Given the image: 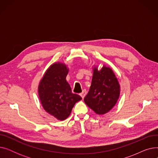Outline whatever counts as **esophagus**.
<instances>
[{"label": "esophagus", "mask_w": 158, "mask_h": 158, "mask_svg": "<svg viewBox=\"0 0 158 158\" xmlns=\"http://www.w3.org/2000/svg\"><path fill=\"white\" fill-rule=\"evenodd\" d=\"M86 94V89H84V90H82V92L79 95H81V97L82 98H83L85 97Z\"/></svg>", "instance_id": "34e87169"}]
</instances>
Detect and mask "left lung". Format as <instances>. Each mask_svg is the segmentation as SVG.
<instances>
[{
    "label": "left lung",
    "instance_id": "8db88e82",
    "mask_svg": "<svg viewBox=\"0 0 158 158\" xmlns=\"http://www.w3.org/2000/svg\"><path fill=\"white\" fill-rule=\"evenodd\" d=\"M120 91L117 79L111 69L103 66L100 71L95 69L92 85L84 101L97 114H103L117 103Z\"/></svg>",
    "mask_w": 158,
    "mask_h": 158
}]
</instances>
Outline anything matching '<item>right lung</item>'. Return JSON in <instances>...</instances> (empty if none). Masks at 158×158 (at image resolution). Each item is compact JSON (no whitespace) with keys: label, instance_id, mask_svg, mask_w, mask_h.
<instances>
[{"label":"right lung","instance_id":"right-lung-1","mask_svg":"<svg viewBox=\"0 0 158 158\" xmlns=\"http://www.w3.org/2000/svg\"><path fill=\"white\" fill-rule=\"evenodd\" d=\"M67 73L65 65L53 64L45 72L38 88L40 99L44 110L60 120L67 118L75 104L82 99L79 95L72 94L66 80Z\"/></svg>","mask_w":158,"mask_h":158}]
</instances>
